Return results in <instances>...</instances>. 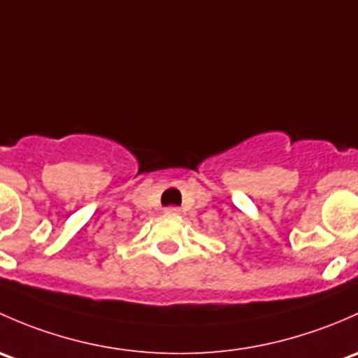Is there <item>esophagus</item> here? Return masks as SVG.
Segmentation results:
<instances>
[{
  "mask_svg": "<svg viewBox=\"0 0 358 358\" xmlns=\"http://www.w3.org/2000/svg\"><path fill=\"white\" fill-rule=\"evenodd\" d=\"M165 212H171V213H178L179 208L178 206H169V208H165Z\"/></svg>",
  "mask_w": 358,
  "mask_h": 358,
  "instance_id": "obj_1",
  "label": "esophagus"
}]
</instances>
